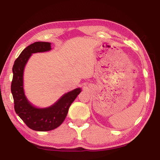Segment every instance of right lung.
<instances>
[{
  "label": "right lung",
  "instance_id": "add662e5",
  "mask_svg": "<svg viewBox=\"0 0 160 160\" xmlns=\"http://www.w3.org/2000/svg\"><path fill=\"white\" fill-rule=\"evenodd\" d=\"M51 45L47 42L31 44L20 54L12 68L11 91L15 111L29 128L36 131H49L61 125L65 120L71 104L82 91L81 88H76L62 95L52 105L45 108L37 107L28 100L24 90L23 82L26 64L33 53L50 51L52 49Z\"/></svg>",
  "mask_w": 160,
  "mask_h": 160
}]
</instances>
